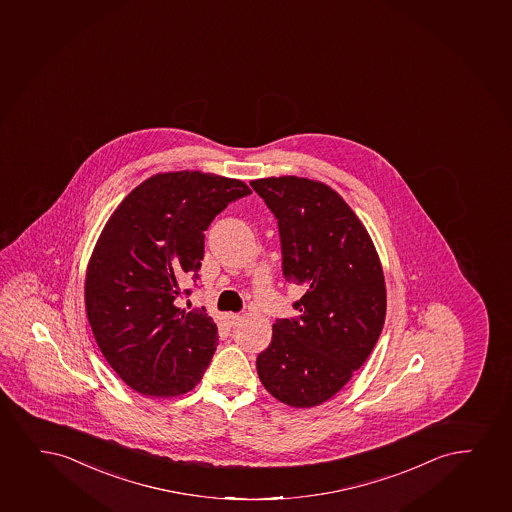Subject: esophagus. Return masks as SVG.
I'll list each match as a JSON object with an SVG mask.
<instances>
[{
    "label": "esophagus",
    "instance_id": "esophagus-1",
    "mask_svg": "<svg viewBox=\"0 0 512 512\" xmlns=\"http://www.w3.org/2000/svg\"><path fill=\"white\" fill-rule=\"evenodd\" d=\"M239 320L240 315H237V313H227V315H225V322H227L230 327L239 324Z\"/></svg>",
    "mask_w": 512,
    "mask_h": 512
}]
</instances>
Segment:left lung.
I'll list each match as a JSON object with an SVG mask.
<instances>
[{"instance_id": "obj_1", "label": "left lung", "mask_w": 512, "mask_h": 512, "mask_svg": "<svg viewBox=\"0 0 512 512\" xmlns=\"http://www.w3.org/2000/svg\"><path fill=\"white\" fill-rule=\"evenodd\" d=\"M279 220L287 282L305 294L299 318L273 324L256 360L259 381L294 408L322 405L350 382L386 320V282L367 228L327 183L301 176L253 180Z\"/></svg>"}]
</instances>
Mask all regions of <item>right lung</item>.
I'll return each instance as SVG.
<instances>
[{
    "mask_svg": "<svg viewBox=\"0 0 512 512\" xmlns=\"http://www.w3.org/2000/svg\"><path fill=\"white\" fill-rule=\"evenodd\" d=\"M246 183L202 171L157 173L110 214L86 266L85 306L98 348L131 389L178 396L201 381L218 327L204 308L175 305L197 280L204 232Z\"/></svg>",
    "mask_w": 512,
    "mask_h": 512,
    "instance_id": "right-lung-1",
    "label": "right lung"
}]
</instances>
